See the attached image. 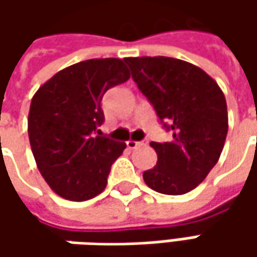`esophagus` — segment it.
I'll use <instances>...</instances> for the list:
<instances>
[{
  "label": "esophagus",
  "mask_w": 257,
  "mask_h": 257,
  "mask_svg": "<svg viewBox=\"0 0 257 257\" xmlns=\"http://www.w3.org/2000/svg\"><path fill=\"white\" fill-rule=\"evenodd\" d=\"M149 142L147 140H143V142H134V140H128L127 142V147L128 149H136V147H140V146H144V144H147Z\"/></svg>",
  "instance_id": "1"
}]
</instances>
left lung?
<instances>
[{
	"label": "left lung",
	"instance_id": "obj_1",
	"mask_svg": "<svg viewBox=\"0 0 257 257\" xmlns=\"http://www.w3.org/2000/svg\"><path fill=\"white\" fill-rule=\"evenodd\" d=\"M133 80L173 132L169 143L150 146L157 163L143 173L156 192L179 196L197 187L217 163L227 136L222 88L202 68L172 57H127Z\"/></svg>",
	"mask_w": 257,
	"mask_h": 257
}]
</instances>
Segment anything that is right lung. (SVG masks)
Listing matches in <instances>:
<instances>
[{
	"label": "right lung",
	"mask_w": 257,
	"mask_h": 257,
	"mask_svg": "<svg viewBox=\"0 0 257 257\" xmlns=\"http://www.w3.org/2000/svg\"><path fill=\"white\" fill-rule=\"evenodd\" d=\"M130 78L120 58H93L58 71L34 94L28 137L37 167L58 196L84 202L103 192L125 143L97 136L104 93Z\"/></svg>",
	"instance_id": "obj_1"
}]
</instances>
